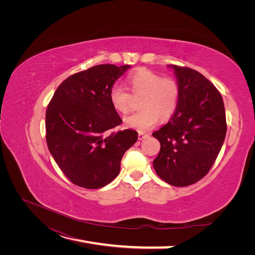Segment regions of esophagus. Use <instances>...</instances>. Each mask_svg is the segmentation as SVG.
Instances as JSON below:
<instances>
[{
	"mask_svg": "<svg viewBox=\"0 0 255 255\" xmlns=\"http://www.w3.org/2000/svg\"><path fill=\"white\" fill-rule=\"evenodd\" d=\"M146 136H148V134H145V133H143V132H138V139H139V140L145 138Z\"/></svg>",
	"mask_w": 255,
	"mask_h": 255,
	"instance_id": "esophagus-1",
	"label": "esophagus"
}]
</instances>
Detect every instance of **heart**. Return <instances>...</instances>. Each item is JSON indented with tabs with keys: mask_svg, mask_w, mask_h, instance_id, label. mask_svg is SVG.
Returning a JSON list of instances; mask_svg holds the SVG:
<instances>
[{
	"mask_svg": "<svg viewBox=\"0 0 255 255\" xmlns=\"http://www.w3.org/2000/svg\"><path fill=\"white\" fill-rule=\"evenodd\" d=\"M128 88L133 95L140 96V111L124 118L127 127L139 132L148 131L158 122L175 113L180 98V88L175 79L162 77L151 70L140 69L128 77ZM110 101L120 113L129 110L131 96L125 88L118 84L110 90Z\"/></svg>",
	"mask_w": 255,
	"mask_h": 255,
	"instance_id": "obj_1",
	"label": "heart"
}]
</instances>
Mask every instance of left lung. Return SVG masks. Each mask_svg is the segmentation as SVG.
I'll return each instance as SVG.
<instances>
[{"mask_svg":"<svg viewBox=\"0 0 255 255\" xmlns=\"http://www.w3.org/2000/svg\"><path fill=\"white\" fill-rule=\"evenodd\" d=\"M180 88V98L169 122L153 133L160 152L153 161L166 183L189 186L203 179L221 150L226 135L221 94L196 70L168 65Z\"/></svg>","mask_w":255,"mask_h":255,"instance_id":"obj_1","label":"left lung"}]
</instances>
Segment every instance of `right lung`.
Here are the masks:
<instances>
[{"mask_svg": "<svg viewBox=\"0 0 255 255\" xmlns=\"http://www.w3.org/2000/svg\"><path fill=\"white\" fill-rule=\"evenodd\" d=\"M129 65L102 64L75 73L59 86L45 116L48 150L73 184L98 189L120 172L125 152L137 140L131 129L112 132L122 119L110 90Z\"/></svg>", "mask_w": 255, "mask_h": 255, "instance_id": "add662e5", "label": "right lung"}]
</instances>
